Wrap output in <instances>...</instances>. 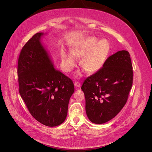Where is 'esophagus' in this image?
<instances>
[{
    "label": "esophagus",
    "mask_w": 152,
    "mask_h": 152,
    "mask_svg": "<svg viewBox=\"0 0 152 152\" xmlns=\"http://www.w3.org/2000/svg\"><path fill=\"white\" fill-rule=\"evenodd\" d=\"M74 85H75V86L76 87H77V88H79V87H81V83H79V82H78V81L77 82H75Z\"/></svg>",
    "instance_id": "esophagus-1"
}]
</instances>
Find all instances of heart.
Returning <instances> with one entry per match:
<instances>
[{
  "label": "heart",
  "mask_w": 152,
  "mask_h": 152,
  "mask_svg": "<svg viewBox=\"0 0 152 152\" xmlns=\"http://www.w3.org/2000/svg\"><path fill=\"white\" fill-rule=\"evenodd\" d=\"M97 41L96 37H88L72 48L71 53L63 50L61 58L64 70L71 71L76 65L75 58H80L79 65L87 73H92L99 70L105 61L110 47L105 40Z\"/></svg>",
  "instance_id": "1"
}]
</instances>
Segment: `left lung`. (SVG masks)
I'll return each mask as SVG.
<instances>
[{
    "label": "left lung",
    "instance_id": "8db88e82",
    "mask_svg": "<svg viewBox=\"0 0 152 152\" xmlns=\"http://www.w3.org/2000/svg\"><path fill=\"white\" fill-rule=\"evenodd\" d=\"M132 81L129 53L121 50L109 57L103 67L87 77L81 87L89 120L103 124L115 117L126 103Z\"/></svg>",
    "mask_w": 152,
    "mask_h": 152
}]
</instances>
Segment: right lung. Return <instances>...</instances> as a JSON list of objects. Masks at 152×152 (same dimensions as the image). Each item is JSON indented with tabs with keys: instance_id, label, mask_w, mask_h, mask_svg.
I'll list each match as a JSON object with an SVG mask.
<instances>
[{
	"instance_id": "add662e5",
	"label": "right lung",
	"mask_w": 152,
	"mask_h": 152,
	"mask_svg": "<svg viewBox=\"0 0 152 152\" xmlns=\"http://www.w3.org/2000/svg\"><path fill=\"white\" fill-rule=\"evenodd\" d=\"M44 34H34L21 50L17 71L19 92L37 121L55 127L65 120L75 87L70 78L55 68L41 43Z\"/></svg>"
}]
</instances>
